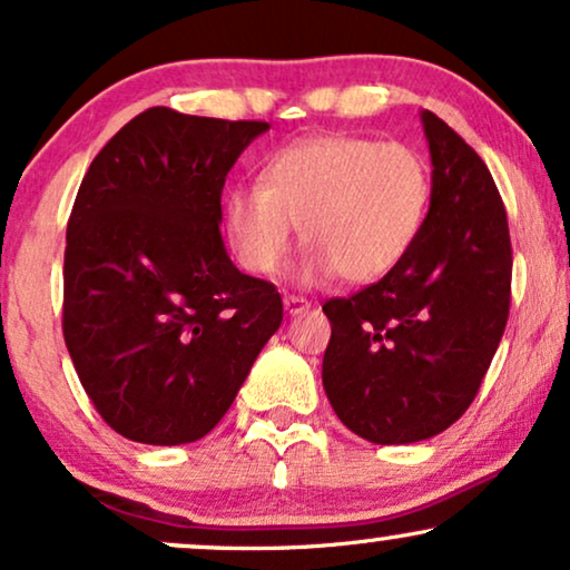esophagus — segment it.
Here are the masks:
<instances>
[{"instance_id": "obj_1", "label": "esophagus", "mask_w": 570, "mask_h": 570, "mask_svg": "<svg viewBox=\"0 0 570 570\" xmlns=\"http://www.w3.org/2000/svg\"><path fill=\"white\" fill-rule=\"evenodd\" d=\"M309 307V302L305 299V297H294V294H286L284 297V309L289 315H299V313H305V309Z\"/></svg>"}]
</instances>
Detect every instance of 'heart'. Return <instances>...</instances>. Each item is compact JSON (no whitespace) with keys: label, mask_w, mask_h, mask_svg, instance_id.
<instances>
[{"label":"heart","mask_w":570,"mask_h":570,"mask_svg":"<svg viewBox=\"0 0 570 570\" xmlns=\"http://www.w3.org/2000/svg\"><path fill=\"white\" fill-rule=\"evenodd\" d=\"M429 202L431 170L413 147L326 134L273 153L263 184L228 191L223 220L234 255L257 276L284 268L302 226L315 249L305 281L342 273L350 284H371L413 247Z\"/></svg>","instance_id":"obj_1"}]
</instances>
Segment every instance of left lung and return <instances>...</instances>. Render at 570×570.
Returning a JSON list of instances; mask_svg holds the SVG:
<instances>
[{
	"label": "left lung",
	"instance_id": "8db88e82",
	"mask_svg": "<svg viewBox=\"0 0 570 570\" xmlns=\"http://www.w3.org/2000/svg\"><path fill=\"white\" fill-rule=\"evenodd\" d=\"M431 205L400 265L323 305L331 338L323 389L350 431L373 444L436 436L479 394L510 313L508 215L476 149L423 110Z\"/></svg>",
	"mask_w": 570,
	"mask_h": 570
}]
</instances>
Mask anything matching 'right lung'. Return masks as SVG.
<instances>
[{
	"instance_id": "obj_1",
	"label": "right lung",
	"mask_w": 570,
	"mask_h": 570,
	"mask_svg": "<svg viewBox=\"0 0 570 570\" xmlns=\"http://www.w3.org/2000/svg\"><path fill=\"white\" fill-rule=\"evenodd\" d=\"M265 120L149 107L94 157L68 220L62 334L120 436L197 442L218 426L284 318L271 281L220 239V194Z\"/></svg>"
}]
</instances>
